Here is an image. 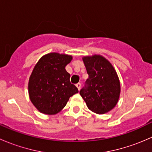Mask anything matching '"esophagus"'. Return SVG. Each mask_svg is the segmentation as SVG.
<instances>
[{
    "label": "esophagus",
    "mask_w": 152,
    "mask_h": 152,
    "mask_svg": "<svg viewBox=\"0 0 152 152\" xmlns=\"http://www.w3.org/2000/svg\"><path fill=\"white\" fill-rule=\"evenodd\" d=\"M76 87H77L78 90H80V88H81V86H82V84H81V83H79H79H77V84H76Z\"/></svg>",
    "instance_id": "34e87169"
}]
</instances>
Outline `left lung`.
<instances>
[{
    "instance_id": "obj_1",
    "label": "left lung",
    "mask_w": 152,
    "mask_h": 152,
    "mask_svg": "<svg viewBox=\"0 0 152 152\" xmlns=\"http://www.w3.org/2000/svg\"><path fill=\"white\" fill-rule=\"evenodd\" d=\"M83 61L89 77L79 93L91 111L104 114L118 102L121 86L117 73L111 63L100 55L85 56Z\"/></svg>"
}]
</instances>
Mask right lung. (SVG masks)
Masks as SVG:
<instances>
[{"mask_svg": "<svg viewBox=\"0 0 152 152\" xmlns=\"http://www.w3.org/2000/svg\"><path fill=\"white\" fill-rule=\"evenodd\" d=\"M72 56L50 53L42 56L29 78L31 102L42 113L54 115L66 105L70 96L79 92L70 83V75L65 70Z\"/></svg>", "mask_w": 152, "mask_h": 152, "instance_id": "obj_1", "label": "right lung"}]
</instances>
